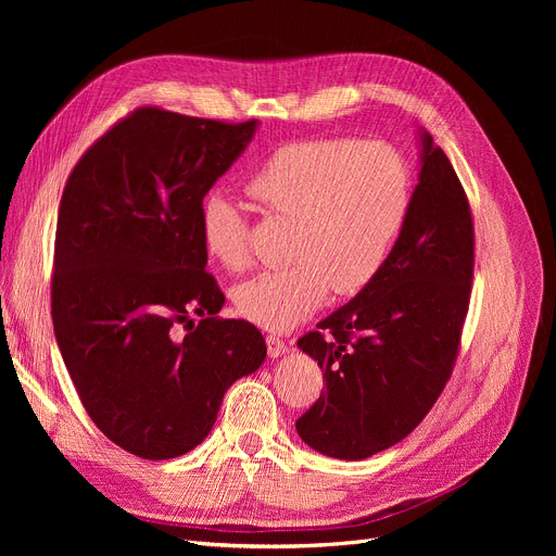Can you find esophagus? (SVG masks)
Listing matches in <instances>:
<instances>
[{"label":"esophagus","instance_id":"obj_1","mask_svg":"<svg viewBox=\"0 0 556 556\" xmlns=\"http://www.w3.org/2000/svg\"><path fill=\"white\" fill-rule=\"evenodd\" d=\"M266 344H268V354L270 358H279L288 352V342L279 336H266Z\"/></svg>","mask_w":556,"mask_h":556}]
</instances>
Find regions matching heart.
<instances>
[{
  "label": "heart",
  "instance_id": "1",
  "mask_svg": "<svg viewBox=\"0 0 556 556\" xmlns=\"http://www.w3.org/2000/svg\"><path fill=\"white\" fill-rule=\"evenodd\" d=\"M245 191L268 216L293 220V263L261 270L233 293L243 317L273 331L302 323L331 288L336 295L367 288L383 270L413 200L410 170L396 149L346 137L281 146L254 168ZM200 233L223 268L248 266V220L237 204L218 193L204 198Z\"/></svg>",
  "mask_w": 556,
  "mask_h": 556
}]
</instances>
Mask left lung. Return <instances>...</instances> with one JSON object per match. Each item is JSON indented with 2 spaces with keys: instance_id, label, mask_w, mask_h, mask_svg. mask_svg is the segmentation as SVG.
I'll return each mask as SVG.
<instances>
[{
  "instance_id": "1",
  "label": "left lung",
  "mask_w": 556,
  "mask_h": 556,
  "mask_svg": "<svg viewBox=\"0 0 556 556\" xmlns=\"http://www.w3.org/2000/svg\"><path fill=\"white\" fill-rule=\"evenodd\" d=\"M405 225L378 277L298 340L327 388L295 421L302 440L365 459L410 434L453 374L471 302L476 231L457 173L428 132Z\"/></svg>"
}]
</instances>
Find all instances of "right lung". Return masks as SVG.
Returning a JSON list of instances; mask_svg holds the SVG:
<instances>
[{"label":"right lung","mask_w":556,"mask_h":556,"mask_svg":"<svg viewBox=\"0 0 556 556\" xmlns=\"http://www.w3.org/2000/svg\"><path fill=\"white\" fill-rule=\"evenodd\" d=\"M254 128V119L143 105L101 135L67 178L53 245V333L87 415L137 457L195 448L227 388L266 358L254 325L216 315L225 295L204 270L200 233L202 198Z\"/></svg>","instance_id":"obj_1"}]
</instances>
